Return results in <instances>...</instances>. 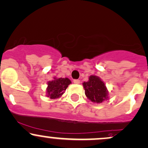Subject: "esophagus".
Wrapping results in <instances>:
<instances>
[{"instance_id": "obj_1", "label": "esophagus", "mask_w": 148, "mask_h": 148, "mask_svg": "<svg viewBox=\"0 0 148 148\" xmlns=\"http://www.w3.org/2000/svg\"><path fill=\"white\" fill-rule=\"evenodd\" d=\"M80 83H81V82H80L79 80L78 79L74 80V83H75V84H80Z\"/></svg>"}]
</instances>
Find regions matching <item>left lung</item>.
I'll return each mask as SVG.
<instances>
[{
	"label": "left lung",
	"instance_id": "obj_1",
	"mask_svg": "<svg viewBox=\"0 0 148 148\" xmlns=\"http://www.w3.org/2000/svg\"><path fill=\"white\" fill-rule=\"evenodd\" d=\"M85 94L92 102L101 103L108 99V91L107 88L99 76L92 75L88 81L83 83Z\"/></svg>",
	"mask_w": 148,
	"mask_h": 148
}]
</instances>
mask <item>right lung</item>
<instances>
[{
  "instance_id": "right-lung-1",
  "label": "right lung",
  "mask_w": 148,
  "mask_h": 148,
  "mask_svg": "<svg viewBox=\"0 0 148 148\" xmlns=\"http://www.w3.org/2000/svg\"><path fill=\"white\" fill-rule=\"evenodd\" d=\"M72 83L67 78L54 77V80L48 81L47 97L51 99H58L63 95L68 85Z\"/></svg>"
}]
</instances>
